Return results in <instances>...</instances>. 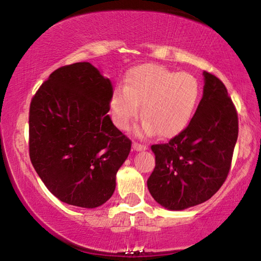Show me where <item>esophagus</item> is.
Returning a JSON list of instances; mask_svg holds the SVG:
<instances>
[{
	"label": "esophagus",
	"mask_w": 261,
	"mask_h": 261,
	"mask_svg": "<svg viewBox=\"0 0 261 261\" xmlns=\"http://www.w3.org/2000/svg\"><path fill=\"white\" fill-rule=\"evenodd\" d=\"M133 148L135 151H145V149H147V146L144 145V144H139V142L134 141L133 142Z\"/></svg>",
	"instance_id": "esophagus-1"
}]
</instances>
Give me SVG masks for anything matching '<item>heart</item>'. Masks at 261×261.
I'll use <instances>...</instances> for the list:
<instances>
[{"mask_svg": "<svg viewBox=\"0 0 261 261\" xmlns=\"http://www.w3.org/2000/svg\"><path fill=\"white\" fill-rule=\"evenodd\" d=\"M201 94V84L192 73L144 64L127 73L124 89L113 92L110 108L117 126L127 128L139 115L140 105H144L142 130L172 138L190 123Z\"/></svg>", "mask_w": 261, "mask_h": 261, "instance_id": "heart-1", "label": "heart"}]
</instances>
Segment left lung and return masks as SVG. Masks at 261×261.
<instances>
[{"label":"left lung","mask_w":261,"mask_h":261,"mask_svg":"<svg viewBox=\"0 0 261 261\" xmlns=\"http://www.w3.org/2000/svg\"><path fill=\"white\" fill-rule=\"evenodd\" d=\"M204 88L194 117L166 144L152 145L155 167L147 180L152 197L170 210L201 204L227 179L239 134L238 112L215 74L203 72Z\"/></svg>","instance_id":"1"}]
</instances>
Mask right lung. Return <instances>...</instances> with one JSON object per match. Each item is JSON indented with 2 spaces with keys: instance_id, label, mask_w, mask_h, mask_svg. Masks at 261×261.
I'll return each mask as SVG.
<instances>
[{
  "instance_id": "obj_1",
  "label": "right lung",
  "mask_w": 261,
  "mask_h": 261,
  "mask_svg": "<svg viewBox=\"0 0 261 261\" xmlns=\"http://www.w3.org/2000/svg\"><path fill=\"white\" fill-rule=\"evenodd\" d=\"M113 87L90 63L59 67L30 106V158L57 198L96 208L112 197L132 141L110 120Z\"/></svg>"
}]
</instances>
